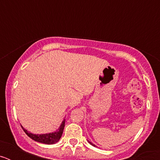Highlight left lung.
<instances>
[{"label": "left lung", "instance_id": "obj_1", "mask_svg": "<svg viewBox=\"0 0 160 160\" xmlns=\"http://www.w3.org/2000/svg\"><path fill=\"white\" fill-rule=\"evenodd\" d=\"M88 142H89V141H88ZM89 143H90V144H91V145H92V146H94V147H96L95 145H94V143H92V142H89Z\"/></svg>", "mask_w": 160, "mask_h": 160}]
</instances>
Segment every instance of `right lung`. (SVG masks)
Listing matches in <instances>:
<instances>
[{
  "instance_id": "right-lung-1",
  "label": "right lung",
  "mask_w": 160,
  "mask_h": 160,
  "mask_svg": "<svg viewBox=\"0 0 160 160\" xmlns=\"http://www.w3.org/2000/svg\"><path fill=\"white\" fill-rule=\"evenodd\" d=\"M65 122H66V119H63V121L61 123L60 127L56 131L50 133H46V134H41V135H36V134H32V133L29 132L26 129L23 128L22 126V129L25 131V133L29 138H31L32 140L36 141L38 142H42V143L45 144H54L59 141V139L62 137V135L63 133V130L65 128Z\"/></svg>"
}]
</instances>
